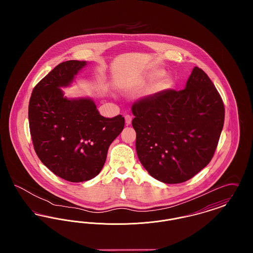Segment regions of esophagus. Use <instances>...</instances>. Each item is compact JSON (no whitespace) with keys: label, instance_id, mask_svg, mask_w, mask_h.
<instances>
[{"label":"esophagus","instance_id":"obj_1","mask_svg":"<svg viewBox=\"0 0 253 253\" xmlns=\"http://www.w3.org/2000/svg\"><path fill=\"white\" fill-rule=\"evenodd\" d=\"M131 122H132V117L130 115H126L125 116V123L127 125H129V124H131Z\"/></svg>","mask_w":253,"mask_h":253}]
</instances>
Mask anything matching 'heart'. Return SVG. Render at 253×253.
Here are the masks:
<instances>
[{
	"instance_id": "b5f03b06",
	"label": "heart",
	"mask_w": 253,
	"mask_h": 253,
	"mask_svg": "<svg viewBox=\"0 0 253 253\" xmlns=\"http://www.w3.org/2000/svg\"><path fill=\"white\" fill-rule=\"evenodd\" d=\"M164 74H165V72H164L163 70L157 69V70H155V71L150 73V74L148 75V79L151 80V81H153V80H156V79L161 78ZM169 85H170V78L168 77V76H164V77H163L160 80H158L157 83L151 87L150 93L155 94V93L161 92V91L167 89Z\"/></svg>"
}]
</instances>
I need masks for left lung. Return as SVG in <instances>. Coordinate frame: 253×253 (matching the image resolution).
<instances>
[{
	"instance_id": "obj_1",
	"label": "left lung",
	"mask_w": 253,
	"mask_h": 253,
	"mask_svg": "<svg viewBox=\"0 0 253 253\" xmlns=\"http://www.w3.org/2000/svg\"><path fill=\"white\" fill-rule=\"evenodd\" d=\"M131 109L137 157L154 178L182 183L211 162L224 126L225 107L201 68H193L185 89L144 96Z\"/></svg>"
}]
</instances>
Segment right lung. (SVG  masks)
I'll return each mask as SVG.
<instances>
[{"mask_svg":"<svg viewBox=\"0 0 253 253\" xmlns=\"http://www.w3.org/2000/svg\"><path fill=\"white\" fill-rule=\"evenodd\" d=\"M86 61L57 65L34 87L28 106L29 129L40 160L60 178L83 182L103 167L109 146L122 132L124 118L106 119L90 98L68 99L60 87L72 83Z\"/></svg>","mask_w":253,"mask_h":253,"instance_id":"add662e5","label":"right lung"}]
</instances>
